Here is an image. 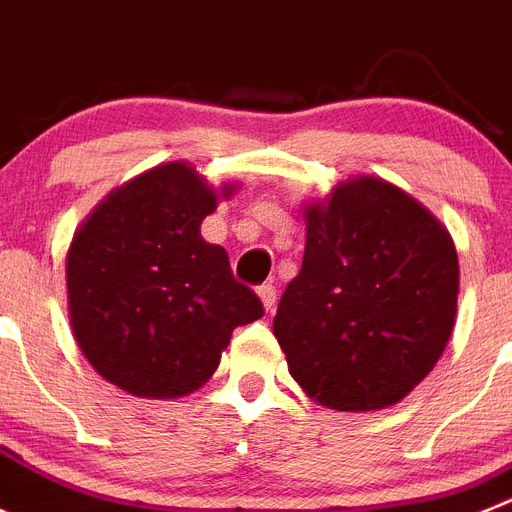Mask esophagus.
Returning a JSON list of instances; mask_svg holds the SVG:
<instances>
[{"instance_id":"1","label":"esophagus","mask_w":512,"mask_h":512,"mask_svg":"<svg viewBox=\"0 0 512 512\" xmlns=\"http://www.w3.org/2000/svg\"><path fill=\"white\" fill-rule=\"evenodd\" d=\"M257 296H260L262 308H265L267 313L273 311V308H275V298H278V293H275V285L273 283L260 285V288H257Z\"/></svg>"}]
</instances>
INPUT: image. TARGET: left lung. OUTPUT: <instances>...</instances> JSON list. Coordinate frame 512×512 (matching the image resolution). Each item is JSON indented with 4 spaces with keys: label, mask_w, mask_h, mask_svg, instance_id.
Here are the masks:
<instances>
[{
    "label": "left lung",
    "mask_w": 512,
    "mask_h": 512,
    "mask_svg": "<svg viewBox=\"0 0 512 512\" xmlns=\"http://www.w3.org/2000/svg\"><path fill=\"white\" fill-rule=\"evenodd\" d=\"M306 250L273 319L290 377L334 411H380L434 370L457 324L449 229L393 183L357 176L303 206Z\"/></svg>",
    "instance_id": "obj_1"
}]
</instances>
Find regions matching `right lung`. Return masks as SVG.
<instances>
[{"label": "right lung", "mask_w": 512, "mask_h": 512, "mask_svg": "<svg viewBox=\"0 0 512 512\" xmlns=\"http://www.w3.org/2000/svg\"><path fill=\"white\" fill-rule=\"evenodd\" d=\"M237 183L214 188L191 163L155 165L107 193L66 255L68 319L78 349L137 398H181L216 372L237 326L262 316L224 247L201 222Z\"/></svg>", "instance_id": "obj_1"}]
</instances>
